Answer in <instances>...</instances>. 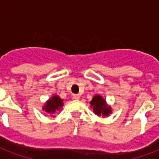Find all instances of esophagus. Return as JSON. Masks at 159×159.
<instances>
[{
  "label": "esophagus",
  "mask_w": 159,
  "mask_h": 159,
  "mask_svg": "<svg viewBox=\"0 0 159 159\" xmlns=\"http://www.w3.org/2000/svg\"><path fill=\"white\" fill-rule=\"evenodd\" d=\"M72 97H73V99H75V100H79L80 99V95L74 94L73 96H72Z\"/></svg>",
  "instance_id": "obj_1"
}]
</instances>
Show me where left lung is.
I'll use <instances>...</instances> for the list:
<instances>
[{"label":"left lung","instance_id":"1","mask_svg":"<svg viewBox=\"0 0 159 159\" xmlns=\"http://www.w3.org/2000/svg\"><path fill=\"white\" fill-rule=\"evenodd\" d=\"M90 104L91 108L93 110V112L97 116L107 117L110 116V114L112 113L111 106L106 103V99H104L101 95H95L92 101L90 102Z\"/></svg>","mask_w":159,"mask_h":159}]
</instances>
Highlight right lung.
Masks as SVG:
<instances>
[{
    "instance_id": "right-lung-1",
    "label": "right lung",
    "mask_w": 159,
    "mask_h": 159,
    "mask_svg": "<svg viewBox=\"0 0 159 159\" xmlns=\"http://www.w3.org/2000/svg\"><path fill=\"white\" fill-rule=\"evenodd\" d=\"M63 106V100L61 99L57 95H53L44 103L42 109L43 111L48 114H55L57 111H59Z\"/></svg>"
}]
</instances>
